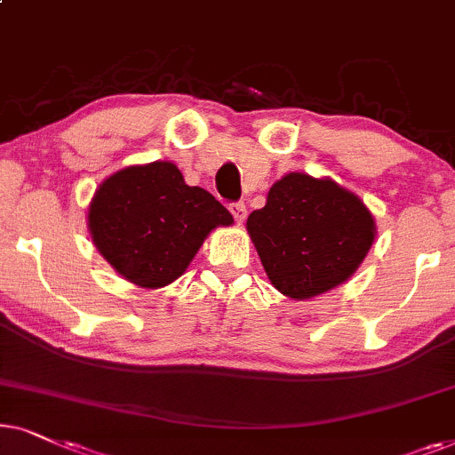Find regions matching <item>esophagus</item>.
<instances>
[{"mask_svg":"<svg viewBox=\"0 0 455 455\" xmlns=\"http://www.w3.org/2000/svg\"><path fill=\"white\" fill-rule=\"evenodd\" d=\"M231 212H233V218H235V220H237L239 224L245 222L247 208H245L243 202H235V204H231Z\"/></svg>","mask_w":455,"mask_h":455,"instance_id":"esophagus-1","label":"esophagus"}]
</instances>
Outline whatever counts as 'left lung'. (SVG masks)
Instances as JSON below:
<instances>
[{"mask_svg":"<svg viewBox=\"0 0 455 455\" xmlns=\"http://www.w3.org/2000/svg\"><path fill=\"white\" fill-rule=\"evenodd\" d=\"M247 231L272 284L287 298L310 299L354 275L374 241V220L360 197L332 180L291 172L251 212Z\"/></svg>","mask_w":455,"mask_h":455,"instance_id":"8db88e82","label":"left lung"}]
</instances>
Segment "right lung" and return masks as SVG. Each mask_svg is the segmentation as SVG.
Wrapping results in <instances>:
<instances>
[{
	"label": "right lung",
	"instance_id": "1",
	"mask_svg": "<svg viewBox=\"0 0 455 455\" xmlns=\"http://www.w3.org/2000/svg\"><path fill=\"white\" fill-rule=\"evenodd\" d=\"M231 212L199 187L185 185L171 162L124 168L97 189L89 228L108 262L139 287H164L183 275L204 239Z\"/></svg>",
	"mask_w": 455,
	"mask_h": 455
}]
</instances>
